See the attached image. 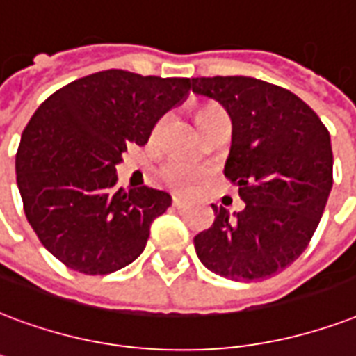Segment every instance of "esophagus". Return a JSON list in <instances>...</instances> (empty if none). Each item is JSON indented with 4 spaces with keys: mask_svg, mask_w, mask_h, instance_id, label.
<instances>
[{
    "mask_svg": "<svg viewBox=\"0 0 356 356\" xmlns=\"http://www.w3.org/2000/svg\"><path fill=\"white\" fill-rule=\"evenodd\" d=\"M173 207L175 209H183V207H186V202H184V200H181V197H173Z\"/></svg>",
    "mask_w": 356,
    "mask_h": 356,
    "instance_id": "esophagus-1",
    "label": "esophagus"
}]
</instances>
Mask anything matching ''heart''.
I'll use <instances>...</instances> for the list:
<instances>
[{
    "mask_svg": "<svg viewBox=\"0 0 356 356\" xmlns=\"http://www.w3.org/2000/svg\"><path fill=\"white\" fill-rule=\"evenodd\" d=\"M220 113L224 112L216 104L200 106L196 112L197 127L205 123L207 119L214 118V115H220ZM160 177L170 188L177 190V192H188L200 183V179L203 177V172L183 159H170L160 170Z\"/></svg>",
    "mask_w": 356,
    "mask_h": 356,
    "instance_id": "b5f03b06",
    "label": "heart"
}]
</instances>
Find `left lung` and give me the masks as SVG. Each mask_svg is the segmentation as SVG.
I'll list each match as a JSON object with an SVG mask.
<instances>
[{
	"mask_svg": "<svg viewBox=\"0 0 356 356\" xmlns=\"http://www.w3.org/2000/svg\"><path fill=\"white\" fill-rule=\"evenodd\" d=\"M192 91L232 119L224 175L246 207L194 237L200 261L224 278L252 282L289 267L314 237L332 188V147L317 113L287 89L250 76L192 78Z\"/></svg>",
	"mask_w": 356,
	"mask_h": 356,
	"instance_id": "left-lung-1",
	"label": "left lung"
}]
</instances>
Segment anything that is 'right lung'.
I'll return each instance as SVG.
<instances>
[{
    "instance_id": "obj_1",
    "label": "right lung",
    "mask_w": 356,
    "mask_h": 356,
    "mask_svg": "<svg viewBox=\"0 0 356 356\" xmlns=\"http://www.w3.org/2000/svg\"><path fill=\"white\" fill-rule=\"evenodd\" d=\"M190 88V78L110 69L70 81L37 108L22 132L16 183L27 222L51 256L83 275H110L142 254L172 196L118 188L115 166L129 143H147Z\"/></svg>"
}]
</instances>
